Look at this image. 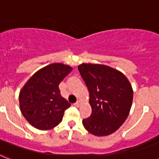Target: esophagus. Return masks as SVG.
Returning <instances> with one entry per match:
<instances>
[{
  "label": "esophagus",
  "instance_id": "1",
  "mask_svg": "<svg viewBox=\"0 0 159 159\" xmlns=\"http://www.w3.org/2000/svg\"><path fill=\"white\" fill-rule=\"evenodd\" d=\"M81 104H82V102L80 101V100H77V101L76 102L75 104H74V106H76V107H79L80 105H81Z\"/></svg>",
  "mask_w": 159,
  "mask_h": 159
}]
</instances>
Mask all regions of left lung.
Listing matches in <instances>:
<instances>
[{"label":"left lung","mask_w":159,"mask_h":159,"mask_svg":"<svg viewBox=\"0 0 159 159\" xmlns=\"http://www.w3.org/2000/svg\"><path fill=\"white\" fill-rule=\"evenodd\" d=\"M78 70L90 94L91 116L82 120L93 135L113 133L123 124L131 109L133 91L126 76L101 64H82Z\"/></svg>","instance_id":"1"}]
</instances>
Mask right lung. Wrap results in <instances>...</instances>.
Returning <instances> with one entry per match:
<instances>
[{
	"mask_svg": "<svg viewBox=\"0 0 159 159\" xmlns=\"http://www.w3.org/2000/svg\"><path fill=\"white\" fill-rule=\"evenodd\" d=\"M73 68L52 64L35 73L19 93L20 110L26 120L39 130H49L63 119L70 107L60 95L59 85Z\"/></svg>",
	"mask_w": 159,
	"mask_h": 159,
	"instance_id": "obj_1",
	"label": "right lung"
}]
</instances>
